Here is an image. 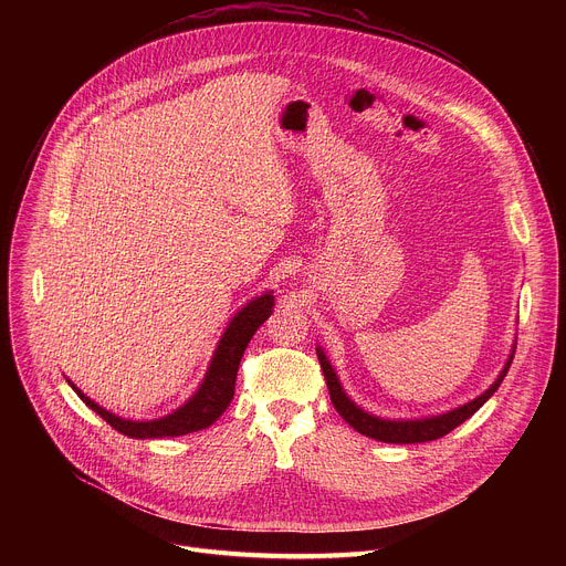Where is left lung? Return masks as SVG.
<instances>
[{
  "instance_id": "obj_1",
  "label": "left lung",
  "mask_w": 566,
  "mask_h": 566,
  "mask_svg": "<svg viewBox=\"0 0 566 566\" xmlns=\"http://www.w3.org/2000/svg\"><path fill=\"white\" fill-rule=\"evenodd\" d=\"M317 352V360H319V367H322V374H325V380H327V387H329V396H332V402L336 412L360 434L369 437V439H376V441H385V443H426V441H434V439H441L446 437L448 432H452L457 426H461L465 419H470L483 402H486L495 391L497 387L502 385L511 363H513V356H515V349L511 354V358L506 360L502 374L497 376V380L483 391L481 396L472 398L470 402H465V406H459L446 415H439V417H430V419H415V421H389V419H380V417H374L369 412H365L363 408H358L356 402L345 394L332 363L327 360L325 352H322L319 347L315 349Z\"/></svg>"
}]
</instances>
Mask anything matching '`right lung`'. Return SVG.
Listing matches in <instances>:
<instances>
[{"label": "right lung", "mask_w": 566, "mask_h": 566, "mask_svg": "<svg viewBox=\"0 0 566 566\" xmlns=\"http://www.w3.org/2000/svg\"><path fill=\"white\" fill-rule=\"evenodd\" d=\"M273 302H275V297L271 293H264V295L251 300L230 319V325L223 332V336L217 345V352L210 360V367L206 371L201 387L195 391V396L186 402V406H181L179 410H175L172 415H168L164 419H154V421L120 419V417L107 412L105 408H101L98 402H94L90 396H85L71 380L69 382L75 389V394L85 400L87 408H92L103 421H107L114 430H118L125 437L164 439V437H184L190 432L206 430L230 406V400L234 396L239 360H241V356H244L255 332L273 313Z\"/></svg>", "instance_id": "obj_1"}]
</instances>
